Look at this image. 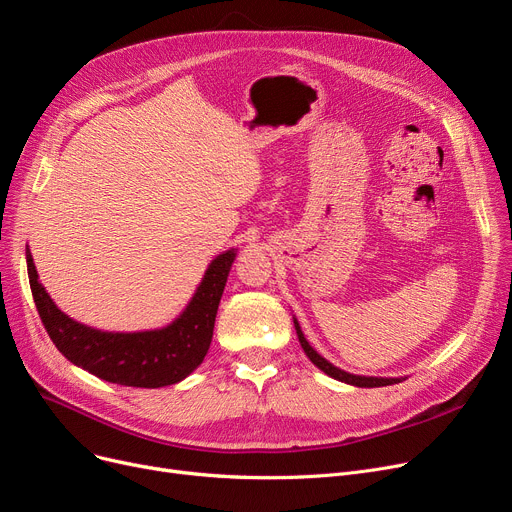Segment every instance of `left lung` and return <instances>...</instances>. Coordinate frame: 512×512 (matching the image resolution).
<instances>
[{"label":"left lung","mask_w":512,"mask_h":512,"mask_svg":"<svg viewBox=\"0 0 512 512\" xmlns=\"http://www.w3.org/2000/svg\"><path fill=\"white\" fill-rule=\"evenodd\" d=\"M295 330H297L299 343H301V347H303L307 358H309L311 362H314L322 372H326L328 376H332V379H337V381L347 383V385H355V387H387V385H393V383L402 381V379H379V376H358V374H349V372H345V370H341V368H337V366H332L328 360L322 358V355H320L314 347H311V345L305 341L303 332H301V326H299L297 320H295Z\"/></svg>","instance_id":"obj_1"}]
</instances>
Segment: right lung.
I'll return each instance as SVG.
<instances>
[{"label": "right lung", "instance_id": "obj_1", "mask_svg": "<svg viewBox=\"0 0 512 512\" xmlns=\"http://www.w3.org/2000/svg\"><path fill=\"white\" fill-rule=\"evenodd\" d=\"M234 257V249L217 255L182 316L144 332H102L71 320L39 284L29 249L27 270L39 318L66 360L108 383L157 389L184 381L203 364Z\"/></svg>", "mask_w": 512, "mask_h": 512}]
</instances>
